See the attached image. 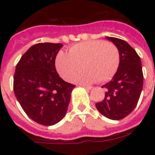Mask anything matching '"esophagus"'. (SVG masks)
<instances>
[{
  "mask_svg": "<svg viewBox=\"0 0 155 155\" xmlns=\"http://www.w3.org/2000/svg\"><path fill=\"white\" fill-rule=\"evenodd\" d=\"M82 87H84L87 90H91L92 88V87H91V86H86V85H82Z\"/></svg>",
  "mask_w": 155,
  "mask_h": 155,
  "instance_id": "1",
  "label": "esophagus"
}]
</instances>
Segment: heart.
<instances>
[{"mask_svg": "<svg viewBox=\"0 0 155 155\" xmlns=\"http://www.w3.org/2000/svg\"><path fill=\"white\" fill-rule=\"evenodd\" d=\"M56 68L65 80L89 84L107 81L117 72L120 64V53L115 44L102 40H92L71 47L68 54L60 52L56 58Z\"/></svg>", "mask_w": 155, "mask_h": 155, "instance_id": "heart-1", "label": "heart"}]
</instances>
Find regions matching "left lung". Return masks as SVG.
<instances>
[{
	"mask_svg": "<svg viewBox=\"0 0 155 155\" xmlns=\"http://www.w3.org/2000/svg\"><path fill=\"white\" fill-rule=\"evenodd\" d=\"M115 44L120 53V64L112 80L102 86L106 89L104 99L96 104L102 115L111 120L127 117L137 106L143 86L141 58L128 42L106 37Z\"/></svg>",
	"mask_w": 155,
	"mask_h": 155,
	"instance_id": "8db88e82",
	"label": "left lung"
}]
</instances>
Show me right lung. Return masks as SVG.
<instances>
[{
  "label": "right lung",
  "instance_id": "add662e5",
  "mask_svg": "<svg viewBox=\"0 0 155 155\" xmlns=\"http://www.w3.org/2000/svg\"><path fill=\"white\" fill-rule=\"evenodd\" d=\"M61 47V43L34 45L16 66V98L28 117L42 125H55L64 117L75 87L56 71L55 58Z\"/></svg>",
  "mask_w": 155,
  "mask_h": 155
}]
</instances>
